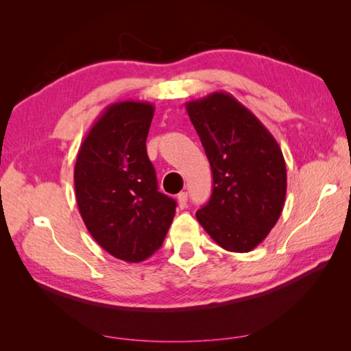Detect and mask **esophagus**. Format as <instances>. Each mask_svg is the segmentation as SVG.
I'll list each match as a JSON object with an SVG mask.
<instances>
[{
  "instance_id": "34e87169",
  "label": "esophagus",
  "mask_w": 351,
  "mask_h": 351,
  "mask_svg": "<svg viewBox=\"0 0 351 351\" xmlns=\"http://www.w3.org/2000/svg\"><path fill=\"white\" fill-rule=\"evenodd\" d=\"M187 200H189V195L185 191H181L180 195H178V205H180V208L187 206Z\"/></svg>"
}]
</instances>
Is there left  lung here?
<instances>
[{
  "label": "left lung",
  "mask_w": 351,
  "mask_h": 351,
  "mask_svg": "<svg viewBox=\"0 0 351 351\" xmlns=\"http://www.w3.org/2000/svg\"><path fill=\"white\" fill-rule=\"evenodd\" d=\"M213 170V195L197 221L228 252L245 253L278 223L287 196V166L263 122L226 92L185 104Z\"/></svg>",
  "instance_id": "obj_1"
}]
</instances>
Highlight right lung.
<instances>
[{
    "label": "right lung",
    "instance_id": "add662e5",
    "mask_svg": "<svg viewBox=\"0 0 351 351\" xmlns=\"http://www.w3.org/2000/svg\"><path fill=\"white\" fill-rule=\"evenodd\" d=\"M155 107L121 101L96 119L80 146L73 184L88 232L111 256L141 263L161 247L176 202L156 185L146 138Z\"/></svg>",
    "mask_w": 351,
    "mask_h": 351
}]
</instances>
